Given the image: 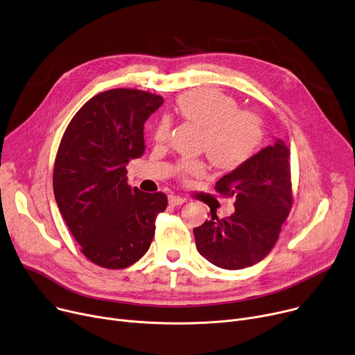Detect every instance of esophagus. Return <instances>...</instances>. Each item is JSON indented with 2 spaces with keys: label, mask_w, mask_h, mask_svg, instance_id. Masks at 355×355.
I'll list each match as a JSON object with an SVG mask.
<instances>
[{
  "label": "esophagus",
  "mask_w": 355,
  "mask_h": 355,
  "mask_svg": "<svg viewBox=\"0 0 355 355\" xmlns=\"http://www.w3.org/2000/svg\"><path fill=\"white\" fill-rule=\"evenodd\" d=\"M168 202L170 205H182L185 202V198L180 196H168Z\"/></svg>",
  "instance_id": "obj_1"
}]
</instances>
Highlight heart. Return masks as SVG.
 <instances>
[{
	"label": "heart",
	"mask_w": 355,
	"mask_h": 355,
	"mask_svg": "<svg viewBox=\"0 0 355 355\" xmlns=\"http://www.w3.org/2000/svg\"><path fill=\"white\" fill-rule=\"evenodd\" d=\"M177 111L187 123L201 131L200 151L223 170H234L248 161L263 139L261 120L241 111L237 101L216 89H193L177 100ZM171 128L168 118H162L155 128V141L167 139ZM180 171L200 177L205 171L201 161H184Z\"/></svg>",
	"instance_id": "heart-1"
}]
</instances>
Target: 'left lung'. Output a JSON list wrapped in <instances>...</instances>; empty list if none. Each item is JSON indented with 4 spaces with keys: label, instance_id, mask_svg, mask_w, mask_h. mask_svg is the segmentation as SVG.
I'll use <instances>...</instances> for the list:
<instances>
[{
    "label": "left lung",
    "instance_id": "left-lung-1",
    "mask_svg": "<svg viewBox=\"0 0 355 355\" xmlns=\"http://www.w3.org/2000/svg\"><path fill=\"white\" fill-rule=\"evenodd\" d=\"M216 190L234 197L235 211L194 228L198 252L224 270L251 267L271 251L293 204L290 148L279 138L220 178Z\"/></svg>",
    "mask_w": 355,
    "mask_h": 355
}]
</instances>
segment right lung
<instances>
[{
  "label": "right lung",
  "instance_id": "add662e5",
  "mask_svg": "<svg viewBox=\"0 0 355 355\" xmlns=\"http://www.w3.org/2000/svg\"><path fill=\"white\" fill-rule=\"evenodd\" d=\"M164 100L115 88L92 97L68 124L54 165V196L83 254L104 268L130 267L153 241L162 193L127 184V164L143 155L144 124Z\"/></svg>",
  "mask_w": 355,
  "mask_h": 355
}]
</instances>
